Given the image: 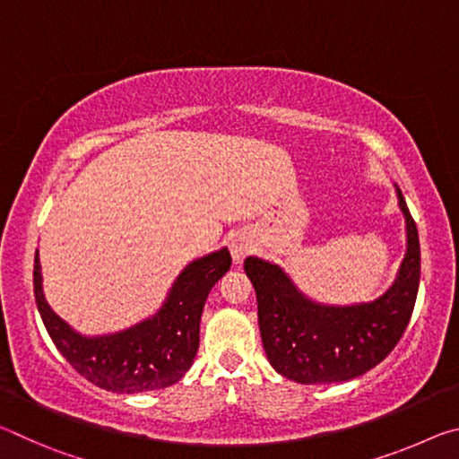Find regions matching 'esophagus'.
I'll list each match as a JSON object with an SVG mask.
<instances>
[{
  "label": "esophagus",
  "instance_id": "esophagus-1",
  "mask_svg": "<svg viewBox=\"0 0 459 459\" xmlns=\"http://www.w3.org/2000/svg\"><path fill=\"white\" fill-rule=\"evenodd\" d=\"M230 255H232V261L240 263L243 261L248 253H251V243H248V238L243 235H237L230 238Z\"/></svg>",
  "mask_w": 459,
  "mask_h": 459
}]
</instances>
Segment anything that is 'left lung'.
Listing matches in <instances>:
<instances>
[{"label": "left lung", "instance_id": "1", "mask_svg": "<svg viewBox=\"0 0 459 459\" xmlns=\"http://www.w3.org/2000/svg\"><path fill=\"white\" fill-rule=\"evenodd\" d=\"M397 198L407 224V253L391 290L370 304H316L279 265L245 259L257 293L263 348L281 377L301 385L342 383L375 368L397 346L413 314L421 275L417 224L399 188Z\"/></svg>", "mask_w": 459, "mask_h": 459}]
</instances>
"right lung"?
I'll list each match as a JSON object with an SVG mask.
<instances>
[{
	"label": "right lung",
	"instance_id": "add662e5",
	"mask_svg": "<svg viewBox=\"0 0 459 459\" xmlns=\"http://www.w3.org/2000/svg\"><path fill=\"white\" fill-rule=\"evenodd\" d=\"M229 248L192 261L169 290L160 312L108 336H82L52 312L42 291L40 259H34L38 312L60 354L105 391L131 394L166 388L190 370L200 344V317L214 283L230 269Z\"/></svg>",
	"mask_w": 459,
	"mask_h": 459
}]
</instances>
